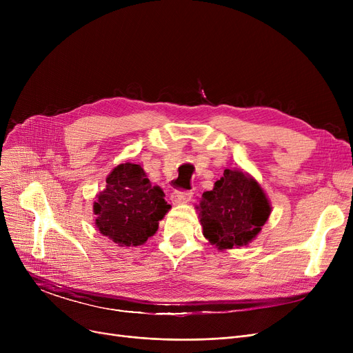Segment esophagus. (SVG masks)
<instances>
[{
    "instance_id": "obj_1",
    "label": "esophagus",
    "mask_w": 353,
    "mask_h": 353,
    "mask_svg": "<svg viewBox=\"0 0 353 353\" xmlns=\"http://www.w3.org/2000/svg\"><path fill=\"white\" fill-rule=\"evenodd\" d=\"M193 197L192 192H186V190H174L170 196L172 201L174 205H181V203H188L190 199Z\"/></svg>"
}]
</instances>
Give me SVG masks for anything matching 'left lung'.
<instances>
[{"instance_id": "8db88e82", "label": "left lung", "mask_w": 353, "mask_h": 353, "mask_svg": "<svg viewBox=\"0 0 353 353\" xmlns=\"http://www.w3.org/2000/svg\"><path fill=\"white\" fill-rule=\"evenodd\" d=\"M199 209L203 234L220 250L252 242L270 214L269 200L257 181L229 169L213 190L203 193Z\"/></svg>"}]
</instances>
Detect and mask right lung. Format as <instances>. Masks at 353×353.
Returning <instances> with one entry per match:
<instances>
[{
    "label": "right lung",
    "instance_id": "right-lung-1",
    "mask_svg": "<svg viewBox=\"0 0 353 353\" xmlns=\"http://www.w3.org/2000/svg\"><path fill=\"white\" fill-rule=\"evenodd\" d=\"M105 183L94 203L97 229L120 246L143 245L170 209L163 190L152 186L143 167L134 163L117 165Z\"/></svg>",
    "mask_w": 353,
    "mask_h": 353
}]
</instances>
